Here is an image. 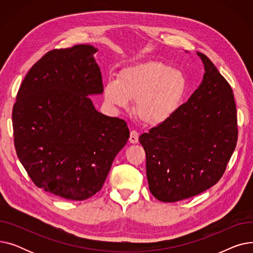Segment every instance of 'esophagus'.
<instances>
[{
    "label": "esophagus",
    "mask_w": 253,
    "mask_h": 253,
    "mask_svg": "<svg viewBox=\"0 0 253 253\" xmlns=\"http://www.w3.org/2000/svg\"><path fill=\"white\" fill-rule=\"evenodd\" d=\"M138 133L135 130H132L130 132V136H129V141L131 143H137L138 142Z\"/></svg>",
    "instance_id": "obj_1"
}]
</instances>
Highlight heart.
Returning a JSON list of instances; mask_svg holds the SVG:
<instances>
[{"label":"heart","mask_w":253,"mask_h":253,"mask_svg":"<svg viewBox=\"0 0 253 253\" xmlns=\"http://www.w3.org/2000/svg\"><path fill=\"white\" fill-rule=\"evenodd\" d=\"M188 80L178 70L159 61L128 66L104 85V98L116 108H128L135 100L134 113L144 124L161 125L181 106Z\"/></svg>","instance_id":"b5f03b06"}]
</instances>
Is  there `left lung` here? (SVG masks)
I'll use <instances>...</instances> for the list:
<instances>
[{
  "instance_id": "1",
  "label": "left lung",
  "mask_w": 253,
  "mask_h": 253,
  "mask_svg": "<svg viewBox=\"0 0 253 253\" xmlns=\"http://www.w3.org/2000/svg\"><path fill=\"white\" fill-rule=\"evenodd\" d=\"M197 55L205 71L198 89L166 122L139 136L149 189L162 202H177L213 187L236 148L233 90L206 55Z\"/></svg>"
}]
</instances>
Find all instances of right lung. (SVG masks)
Returning <instances> with one entry per match:
<instances>
[{
    "instance_id": "1",
    "label": "right lung",
    "mask_w": 253,
    "mask_h": 253,
    "mask_svg": "<svg viewBox=\"0 0 253 253\" xmlns=\"http://www.w3.org/2000/svg\"><path fill=\"white\" fill-rule=\"evenodd\" d=\"M92 45L48 52L18 90L12 122L18 159L40 189L82 201L101 188L129 138L122 119L98 112L89 96L102 94Z\"/></svg>"
}]
</instances>
